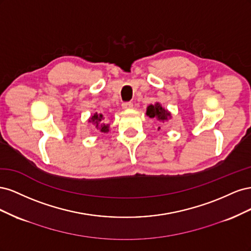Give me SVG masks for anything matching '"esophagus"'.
<instances>
[{
	"label": "esophagus",
	"mask_w": 251,
	"mask_h": 251,
	"mask_svg": "<svg viewBox=\"0 0 251 251\" xmlns=\"http://www.w3.org/2000/svg\"><path fill=\"white\" fill-rule=\"evenodd\" d=\"M123 108L125 110H128V109H132L133 108V103L131 101H126L123 103Z\"/></svg>",
	"instance_id": "esophagus-1"
}]
</instances>
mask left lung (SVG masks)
Wrapping results in <instances>:
<instances>
[{"instance_id": "obj_1", "label": "left lung", "mask_w": 251, "mask_h": 251, "mask_svg": "<svg viewBox=\"0 0 251 251\" xmlns=\"http://www.w3.org/2000/svg\"><path fill=\"white\" fill-rule=\"evenodd\" d=\"M147 115L151 118H157L158 120H166L168 117L171 115L170 112H168L166 110H164L160 104L156 103V104H151L148 107L147 110ZM160 128V127H159Z\"/></svg>"}]
</instances>
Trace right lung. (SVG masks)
Returning a JSON list of instances; mask_svg holds the SVG:
<instances>
[{
  "label": "right lung",
  "mask_w": 251,
  "mask_h": 251,
  "mask_svg": "<svg viewBox=\"0 0 251 251\" xmlns=\"http://www.w3.org/2000/svg\"><path fill=\"white\" fill-rule=\"evenodd\" d=\"M102 115L100 114V115H98V114H94V115L91 117V119L89 121H93V123L96 125V127L100 130V132H108V128H109V126L105 125L102 123Z\"/></svg>",
  "instance_id": "obj_1"
}]
</instances>
